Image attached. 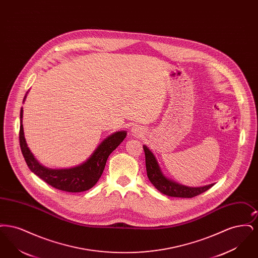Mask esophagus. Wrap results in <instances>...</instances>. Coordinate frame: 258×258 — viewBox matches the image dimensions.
<instances>
[{"label":"esophagus","mask_w":258,"mask_h":258,"mask_svg":"<svg viewBox=\"0 0 258 258\" xmlns=\"http://www.w3.org/2000/svg\"><path fill=\"white\" fill-rule=\"evenodd\" d=\"M132 134L135 135V136H142L144 135V130L141 127V126H138V125H135L133 128H132Z\"/></svg>","instance_id":"1"}]
</instances>
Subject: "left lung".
Returning <instances> with one entry per match:
<instances>
[{
    "instance_id": "1",
    "label": "left lung",
    "mask_w": 258,
    "mask_h": 258,
    "mask_svg": "<svg viewBox=\"0 0 258 258\" xmlns=\"http://www.w3.org/2000/svg\"><path fill=\"white\" fill-rule=\"evenodd\" d=\"M143 149L145 152L148 178L150 182L154 184L155 187L158 190H160L161 194L168 197L191 198L203 194L214 185V184H211L204 186L191 187L174 182L162 173L159 162L155 155L152 153V151L146 145H143Z\"/></svg>"
}]
</instances>
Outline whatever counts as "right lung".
<instances>
[{
    "label": "right lung",
    "instance_id": "add662e5",
    "mask_svg": "<svg viewBox=\"0 0 258 258\" xmlns=\"http://www.w3.org/2000/svg\"><path fill=\"white\" fill-rule=\"evenodd\" d=\"M22 118L23 109L21 108L19 142L21 152L28 167L45 183L57 189L68 192L85 191L97 184L104 170L106 160L109 155L123 142L126 136V132L124 131L117 132L106 137L94 151L91 157L80 165L72 168L52 169L39 163L33 153L30 151L25 140Z\"/></svg>",
    "mask_w": 258,
    "mask_h": 258
}]
</instances>
